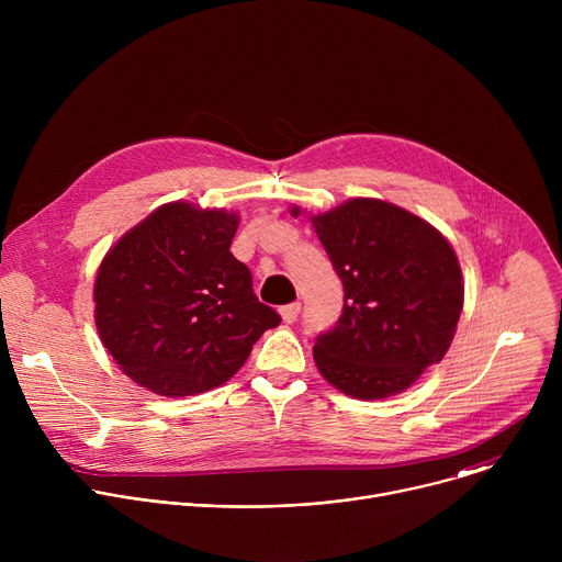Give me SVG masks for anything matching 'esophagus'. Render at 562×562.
Returning <instances> with one entry per match:
<instances>
[{
  "label": "esophagus",
  "mask_w": 562,
  "mask_h": 562,
  "mask_svg": "<svg viewBox=\"0 0 562 562\" xmlns=\"http://www.w3.org/2000/svg\"><path fill=\"white\" fill-rule=\"evenodd\" d=\"M300 308H302V304H300V302H291V304H284V306L280 308V315H282V319H284L286 325L295 323L297 315H300Z\"/></svg>",
  "instance_id": "esophagus-1"
}]
</instances>
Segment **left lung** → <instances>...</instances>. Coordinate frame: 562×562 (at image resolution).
Returning a JSON list of instances; mask_svg holds the SVG:
<instances>
[{
  "mask_svg": "<svg viewBox=\"0 0 562 562\" xmlns=\"http://www.w3.org/2000/svg\"><path fill=\"white\" fill-rule=\"evenodd\" d=\"M308 220L345 286L340 319L313 347L317 371L358 400L403 393L456 336L464 284L453 247L423 217L375 198Z\"/></svg>",
  "mask_w": 562,
  "mask_h": 562,
  "instance_id": "left-lung-1",
  "label": "left lung"
}]
</instances>
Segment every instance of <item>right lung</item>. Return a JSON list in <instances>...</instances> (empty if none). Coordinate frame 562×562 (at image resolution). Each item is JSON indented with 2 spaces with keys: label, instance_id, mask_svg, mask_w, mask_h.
Here are the masks:
<instances>
[{
  "label": "right lung",
  "instance_id": "right-lung-1",
  "mask_svg": "<svg viewBox=\"0 0 562 562\" xmlns=\"http://www.w3.org/2000/svg\"><path fill=\"white\" fill-rule=\"evenodd\" d=\"M239 215L178 200L157 206L104 256L95 327L115 364L167 397L231 380L258 338L280 325L251 271L233 258Z\"/></svg>",
  "mask_w": 562,
  "mask_h": 562
}]
</instances>
